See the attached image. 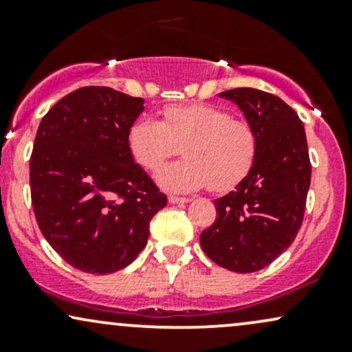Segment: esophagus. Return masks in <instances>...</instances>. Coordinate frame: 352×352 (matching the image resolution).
I'll return each instance as SVG.
<instances>
[{"mask_svg": "<svg viewBox=\"0 0 352 352\" xmlns=\"http://www.w3.org/2000/svg\"><path fill=\"white\" fill-rule=\"evenodd\" d=\"M168 201H170V204H188L190 199H188V197H177V195H170V197H168Z\"/></svg>", "mask_w": 352, "mask_h": 352, "instance_id": "esophagus-1", "label": "esophagus"}]
</instances>
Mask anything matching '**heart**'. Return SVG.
I'll return each mask as SVG.
<instances>
[{
	"label": "heart",
	"instance_id": "heart-1",
	"mask_svg": "<svg viewBox=\"0 0 352 352\" xmlns=\"http://www.w3.org/2000/svg\"><path fill=\"white\" fill-rule=\"evenodd\" d=\"M127 147L145 170L184 152L185 159L157 172L168 192L188 193L207 187L228 192L252 172L258 157V135L250 122L212 104L168 106L162 120L140 117L129 127Z\"/></svg>",
	"mask_w": 352,
	"mask_h": 352
}]
</instances>
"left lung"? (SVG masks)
<instances>
[{"instance_id": "8db88e82", "label": "left lung", "mask_w": 352, "mask_h": 352, "mask_svg": "<svg viewBox=\"0 0 352 352\" xmlns=\"http://www.w3.org/2000/svg\"><path fill=\"white\" fill-rule=\"evenodd\" d=\"M220 98L235 102L254 127L258 157L246 179L215 200L217 218L200 245L217 265L253 273L288 250L301 228L311 184L308 142L300 117L278 96L236 87Z\"/></svg>"}]
</instances>
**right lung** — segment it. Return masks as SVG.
I'll return each mask as SVG.
<instances>
[{
	"instance_id": "add662e5",
	"label": "right lung",
	"mask_w": 352,
	"mask_h": 352,
	"mask_svg": "<svg viewBox=\"0 0 352 352\" xmlns=\"http://www.w3.org/2000/svg\"><path fill=\"white\" fill-rule=\"evenodd\" d=\"M144 99L80 87L43 117L30 160L31 201L44 238L84 273L109 274L147 245L152 217L167 205L127 147Z\"/></svg>"
}]
</instances>
